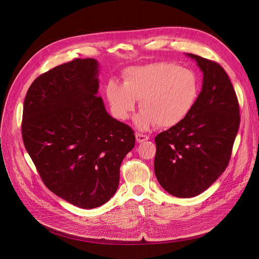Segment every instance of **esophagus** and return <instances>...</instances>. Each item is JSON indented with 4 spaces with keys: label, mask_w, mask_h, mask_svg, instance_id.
Here are the masks:
<instances>
[{
    "label": "esophagus",
    "mask_w": 259,
    "mask_h": 259,
    "mask_svg": "<svg viewBox=\"0 0 259 259\" xmlns=\"http://www.w3.org/2000/svg\"><path fill=\"white\" fill-rule=\"evenodd\" d=\"M135 137H136L137 142H143V141L149 140V136L145 135V134H142V133H136Z\"/></svg>",
    "instance_id": "obj_1"
}]
</instances>
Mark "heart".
<instances>
[{"mask_svg":"<svg viewBox=\"0 0 259 259\" xmlns=\"http://www.w3.org/2000/svg\"><path fill=\"white\" fill-rule=\"evenodd\" d=\"M110 110L118 120H126L140 100L141 110L134 119L140 130L157 124L173 127L193 110L200 93L196 73L173 62L159 61L128 67L123 84L110 81L106 86Z\"/></svg>","mask_w":259,"mask_h":259,"instance_id":"obj_1","label":"heart"}]
</instances>
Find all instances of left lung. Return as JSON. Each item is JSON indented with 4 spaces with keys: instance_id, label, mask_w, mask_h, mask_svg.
<instances>
[{
    "instance_id": "8db88e82",
    "label": "left lung",
    "mask_w": 259,
    "mask_h": 259,
    "mask_svg": "<svg viewBox=\"0 0 259 259\" xmlns=\"http://www.w3.org/2000/svg\"><path fill=\"white\" fill-rule=\"evenodd\" d=\"M187 55L203 71L202 91L191 114L155 138V174L178 198L200 195L225 172L240 126L238 98L226 70L215 61Z\"/></svg>"
}]
</instances>
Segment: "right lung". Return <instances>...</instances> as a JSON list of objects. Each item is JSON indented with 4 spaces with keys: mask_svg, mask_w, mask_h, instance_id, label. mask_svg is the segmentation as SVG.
<instances>
[{
    "mask_svg": "<svg viewBox=\"0 0 259 259\" xmlns=\"http://www.w3.org/2000/svg\"><path fill=\"white\" fill-rule=\"evenodd\" d=\"M98 62L76 58L36 78L27 90L21 132L45 186L84 209L99 207L118 190L120 167L134 131L110 117L97 96Z\"/></svg>",
    "mask_w": 259,
    "mask_h": 259,
    "instance_id": "add662e5",
    "label": "right lung"
}]
</instances>
